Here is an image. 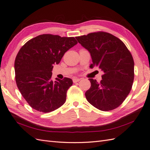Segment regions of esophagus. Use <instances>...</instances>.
Returning a JSON list of instances; mask_svg holds the SVG:
<instances>
[{"label": "esophagus", "instance_id": "esophagus-1", "mask_svg": "<svg viewBox=\"0 0 150 150\" xmlns=\"http://www.w3.org/2000/svg\"><path fill=\"white\" fill-rule=\"evenodd\" d=\"M81 81V79H77V78H73V82H74V83H76L77 82L79 81Z\"/></svg>", "mask_w": 150, "mask_h": 150}]
</instances>
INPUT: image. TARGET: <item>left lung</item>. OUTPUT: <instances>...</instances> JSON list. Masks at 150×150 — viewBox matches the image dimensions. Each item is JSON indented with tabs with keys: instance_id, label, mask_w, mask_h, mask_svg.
I'll return each instance as SVG.
<instances>
[{
	"instance_id": "obj_1",
	"label": "left lung",
	"mask_w": 150,
	"mask_h": 150,
	"mask_svg": "<svg viewBox=\"0 0 150 150\" xmlns=\"http://www.w3.org/2000/svg\"><path fill=\"white\" fill-rule=\"evenodd\" d=\"M91 54V68L103 71L100 82L89 79L91 88L85 93L87 100L100 110L119 107L130 93L134 79V62L130 52L119 38L106 32L91 33L76 37Z\"/></svg>"
}]
</instances>
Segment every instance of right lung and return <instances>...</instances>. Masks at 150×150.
Masks as SVG:
<instances>
[{
    "instance_id": "right-lung-1",
    "label": "right lung",
    "mask_w": 150,
    "mask_h": 150,
    "mask_svg": "<svg viewBox=\"0 0 150 150\" xmlns=\"http://www.w3.org/2000/svg\"><path fill=\"white\" fill-rule=\"evenodd\" d=\"M77 43L74 37L41 34L27 41L15 61V80L22 95L38 111L50 112L62 106L73 84L71 79L52 80L54 64H59L69 48Z\"/></svg>"
}]
</instances>
